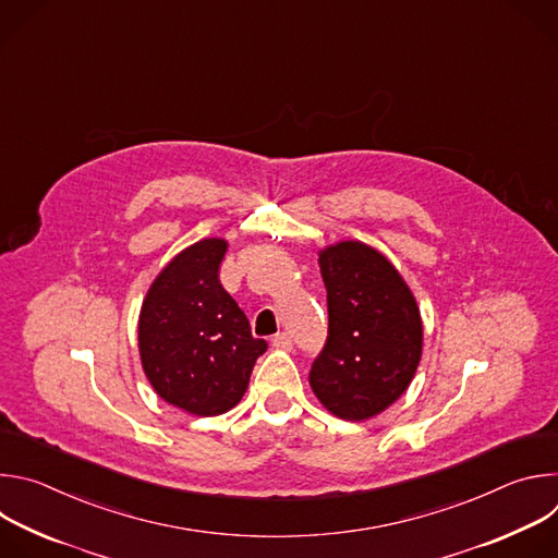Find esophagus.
I'll return each instance as SVG.
<instances>
[{
	"label": "esophagus",
	"instance_id": "esophagus-1",
	"mask_svg": "<svg viewBox=\"0 0 558 558\" xmlns=\"http://www.w3.org/2000/svg\"><path fill=\"white\" fill-rule=\"evenodd\" d=\"M271 347H276V349H291V336L289 333H276L271 338Z\"/></svg>",
	"mask_w": 558,
	"mask_h": 558
}]
</instances>
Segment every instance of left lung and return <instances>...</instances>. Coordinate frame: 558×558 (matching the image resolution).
Instances as JSON below:
<instances>
[{
	"label": "left lung",
	"mask_w": 558,
	"mask_h": 558,
	"mask_svg": "<svg viewBox=\"0 0 558 558\" xmlns=\"http://www.w3.org/2000/svg\"><path fill=\"white\" fill-rule=\"evenodd\" d=\"M329 336L308 384L327 411L364 422L400 400L422 360L424 327L413 291L390 260L360 241L320 252Z\"/></svg>",
	"instance_id": "left-lung-1"
}]
</instances>
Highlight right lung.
Segmentation results:
<instances>
[{
    "label": "right lung",
    "instance_id": "obj_1",
    "mask_svg": "<svg viewBox=\"0 0 558 558\" xmlns=\"http://www.w3.org/2000/svg\"><path fill=\"white\" fill-rule=\"evenodd\" d=\"M222 238H203L156 276L138 315V353L158 397L198 417L227 413L250 384L267 342L222 289Z\"/></svg>",
    "mask_w": 558,
    "mask_h": 558
}]
</instances>
